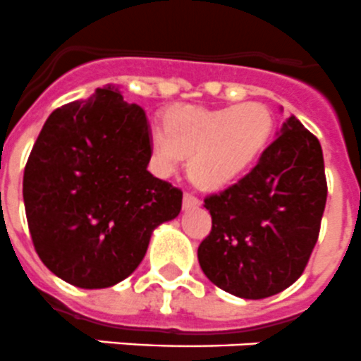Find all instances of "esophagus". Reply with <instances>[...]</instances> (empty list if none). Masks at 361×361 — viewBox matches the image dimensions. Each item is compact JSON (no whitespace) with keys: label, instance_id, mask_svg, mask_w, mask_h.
Listing matches in <instances>:
<instances>
[{"label":"esophagus","instance_id":"34e87169","mask_svg":"<svg viewBox=\"0 0 361 361\" xmlns=\"http://www.w3.org/2000/svg\"><path fill=\"white\" fill-rule=\"evenodd\" d=\"M201 204V201H199L195 195H192V193H184V197H183V208L184 210H190V208H195Z\"/></svg>","mask_w":361,"mask_h":361}]
</instances>
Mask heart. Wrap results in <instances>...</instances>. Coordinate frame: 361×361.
I'll return each mask as SVG.
<instances>
[{"mask_svg": "<svg viewBox=\"0 0 361 361\" xmlns=\"http://www.w3.org/2000/svg\"><path fill=\"white\" fill-rule=\"evenodd\" d=\"M164 125L149 127L157 171L171 175L190 154L188 173L208 190L243 177L266 153L275 130L271 110L256 101L221 109L175 105L166 112Z\"/></svg>", "mask_w": 361, "mask_h": 361, "instance_id": "b5f03b06", "label": "heart"}]
</instances>
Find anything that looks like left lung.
I'll return each mask as SVG.
<instances>
[{"mask_svg": "<svg viewBox=\"0 0 361 361\" xmlns=\"http://www.w3.org/2000/svg\"><path fill=\"white\" fill-rule=\"evenodd\" d=\"M251 173L204 199L212 231L197 249L208 281L241 299H266L305 271L326 204L323 149L295 116Z\"/></svg>", "mask_w": 361, "mask_h": 361, "instance_id": "obj_1", "label": "left lung"}]
</instances>
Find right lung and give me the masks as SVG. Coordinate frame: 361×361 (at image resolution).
I'll use <instances>...</instances> for the list:
<instances>
[{
  "mask_svg": "<svg viewBox=\"0 0 361 361\" xmlns=\"http://www.w3.org/2000/svg\"><path fill=\"white\" fill-rule=\"evenodd\" d=\"M145 112L112 85L53 110L23 171L32 245L77 288L118 284L144 260L151 234L180 212L183 192L147 171Z\"/></svg>",
  "mask_w": 361,
  "mask_h": 361,
  "instance_id": "add662e5",
  "label": "right lung"
}]
</instances>
